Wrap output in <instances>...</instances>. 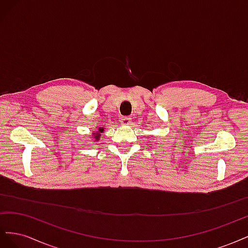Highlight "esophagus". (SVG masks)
Listing matches in <instances>:
<instances>
[{
  "label": "esophagus",
  "mask_w": 248,
  "mask_h": 248,
  "mask_svg": "<svg viewBox=\"0 0 248 248\" xmlns=\"http://www.w3.org/2000/svg\"><path fill=\"white\" fill-rule=\"evenodd\" d=\"M121 124L124 126H128L131 124V118L130 117H122L121 118Z\"/></svg>",
  "instance_id": "1"
}]
</instances>
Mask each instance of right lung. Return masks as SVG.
Instances as JSON below:
<instances>
[{
  "label": "right lung",
  "instance_id": "right-lung-1",
  "mask_svg": "<svg viewBox=\"0 0 248 248\" xmlns=\"http://www.w3.org/2000/svg\"><path fill=\"white\" fill-rule=\"evenodd\" d=\"M103 131H104V128H103V127H97V128H96V131H93V133H92V137H93V139H94L95 140L98 141V140H99V139H100V137H101V134L103 133Z\"/></svg>",
  "mask_w": 248,
  "mask_h": 248
}]
</instances>
